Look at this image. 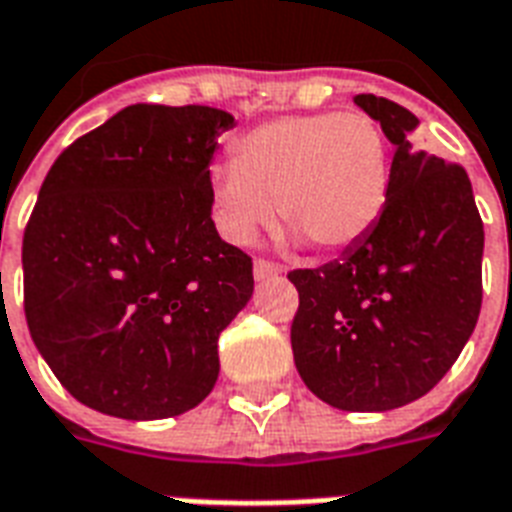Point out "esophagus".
Listing matches in <instances>:
<instances>
[{
  "label": "esophagus",
  "mask_w": 512,
  "mask_h": 512,
  "mask_svg": "<svg viewBox=\"0 0 512 512\" xmlns=\"http://www.w3.org/2000/svg\"><path fill=\"white\" fill-rule=\"evenodd\" d=\"M277 275H280V267L272 264V261L267 259L253 261V277H256V280H269V277H277Z\"/></svg>",
  "instance_id": "1"
}]
</instances>
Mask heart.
I'll return each mask as SVG.
<instances>
[{
    "label": "heart",
    "mask_w": 512,
    "mask_h": 512,
    "mask_svg": "<svg viewBox=\"0 0 512 512\" xmlns=\"http://www.w3.org/2000/svg\"><path fill=\"white\" fill-rule=\"evenodd\" d=\"M221 229L251 243L272 219L339 251L366 237L390 194V146L374 117L363 112L291 114L264 122L237 141L235 162L211 173Z\"/></svg>",
    "instance_id": "1"
}]
</instances>
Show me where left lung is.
<instances>
[{"label":"left lung","instance_id":"1","mask_svg":"<svg viewBox=\"0 0 512 512\" xmlns=\"http://www.w3.org/2000/svg\"><path fill=\"white\" fill-rule=\"evenodd\" d=\"M395 146L374 229L318 269H293L299 376L342 411H390L422 398L473 334L481 312L483 221L465 168L414 149L419 120L387 98L355 95Z\"/></svg>","mask_w":512,"mask_h":512}]
</instances>
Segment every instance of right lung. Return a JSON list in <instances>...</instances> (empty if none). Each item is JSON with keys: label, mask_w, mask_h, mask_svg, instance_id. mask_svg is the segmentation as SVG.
<instances>
[{"label": "right lung", "mask_w": 512, "mask_h": 512, "mask_svg": "<svg viewBox=\"0 0 512 512\" xmlns=\"http://www.w3.org/2000/svg\"><path fill=\"white\" fill-rule=\"evenodd\" d=\"M235 117L133 104L53 162L23 232V310L39 355L85 406L178 417L219 379V336L253 261L211 219V160Z\"/></svg>", "instance_id": "obj_1"}]
</instances>
